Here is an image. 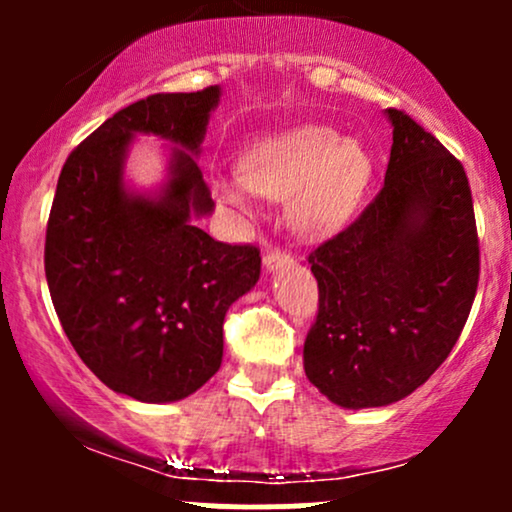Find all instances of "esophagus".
Returning a JSON list of instances; mask_svg holds the SVG:
<instances>
[{"label":"esophagus","instance_id":"1","mask_svg":"<svg viewBox=\"0 0 512 512\" xmlns=\"http://www.w3.org/2000/svg\"><path fill=\"white\" fill-rule=\"evenodd\" d=\"M291 262H293L291 257L286 255V252H281V250H267V252H264V257H262L264 269H267L269 274L276 272V269H281V267H289Z\"/></svg>","mask_w":512,"mask_h":512}]
</instances>
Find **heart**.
I'll list each match as a JSON object with an SVG mask.
<instances>
[{"instance_id": "1", "label": "heart", "mask_w": 512, "mask_h": 512, "mask_svg": "<svg viewBox=\"0 0 512 512\" xmlns=\"http://www.w3.org/2000/svg\"><path fill=\"white\" fill-rule=\"evenodd\" d=\"M373 175L361 144L332 127L301 125L255 139L240 156V175H219L216 190L228 204L250 211V192L289 199L291 226L303 236H330L356 209Z\"/></svg>"}]
</instances>
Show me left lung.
Masks as SVG:
<instances>
[{
	"label": "left lung",
	"instance_id": "8db88e82",
	"mask_svg": "<svg viewBox=\"0 0 512 512\" xmlns=\"http://www.w3.org/2000/svg\"><path fill=\"white\" fill-rule=\"evenodd\" d=\"M383 190L308 257L320 310L303 346L308 380L342 409L387 407L424 385L460 337L479 281L462 163L402 110Z\"/></svg>",
	"mask_w": 512,
	"mask_h": 512
}]
</instances>
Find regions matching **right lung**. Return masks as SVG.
Returning a JSON list of instances; mask_svg holds the SVG:
<instances>
[{
  "instance_id": "right-lung-1",
  "label": "right lung",
  "mask_w": 512,
  "mask_h": 512,
  "mask_svg": "<svg viewBox=\"0 0 512 512\" xmlns=\"http://www.w3.org/2000/svg\"><path fill=\"white\" fill-rule=\"evenodd\" d=\"M221 86L156 93L105 120L64 163L45 236L62 330L101 383L137 402L190 397L221 366L223 317L260 279V252L197 221L214 199L197 158ZM137 136L167 146L154 188L126 178Z\"/></svg>"
}]
</instances>
